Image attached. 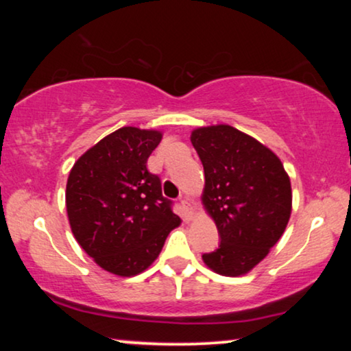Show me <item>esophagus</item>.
<instances>
[{
  "instance_id": "1",
  "label": "esophagus",
  "mask_w": 351,
  "mask_h": 351,
  "mask_svg": "<svg viewBox=\"0 0 351 351\" xmlns=\"http://www.w3.org/2000/svg\"><path fill=\"white\" fill-rule=\"evenodd\" d=\"M180 206H182V210H184V217L186 220L193 219V214H195L193 204H191V201L186 198V196H182L180 198Z\"/></svg>"
}]
</instances>
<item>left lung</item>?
I'll list each match as a JSON object with an SVG mask.
<instances>
[{
    "label": "left lung",
    "mask_w": 351,
    "mask_h": 351,
    "mask_svg": "<svg viewBox=\"0 0 351 351\" xmlns=\"http://www.w3.org/2000/svg\"><path fill=\"white\" fill-rule=\"evenodd\" d=\"M190 141L204 167L201 199L220 237L203 261L219 275H246L289 222V176L270 148L228 124L195 129Z\"/></svg>",
    "instance_id": "1"
}]
</instances>
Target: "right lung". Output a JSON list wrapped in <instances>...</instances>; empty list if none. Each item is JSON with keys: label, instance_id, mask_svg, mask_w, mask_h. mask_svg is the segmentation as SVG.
<instances>
[{"label": "right lung", "instance_id": "add662e5", "mask_svg": "<svg viewBox=\"0 0 351 351\" xmlns=\"http://www.w3.org/2000/svg\"><path fill=\"white\" fill-rule=\"evenodd\" d=\"M153 129L126 126L90 147L71 167L65 204L73 237L104 270L136 276L180 225L147 160L161 142Z\"/></svg>", "mask_w": 351, "mask_h": 351}]
</instances>
